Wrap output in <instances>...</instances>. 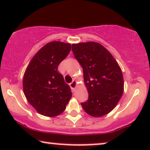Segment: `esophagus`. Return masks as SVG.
Listing matches in <instances>:
<instances>
[{
  "label": "esophagus",
  "mask_w": 150,
  "mask_h": 150,
  "mask_svg": "<svg viewBox=\"0 0 150 150\" xmlns=\"http://www.w3.org/2000/svg\"><path fill=\"white\" fill-rule=\"evenodd\" d=\"M69 86L70 87H71V88L72 89V91H75L76 87L77 86V82L76 81H73L69 84Z\"/></svg>",
  "instance_id": "obj_1"
}]
</instances>
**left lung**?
I'll list each match as a JSON object with an SVG mask.
<instances>
[{
	"instance_id": "8db88e82",
	"label": "left lung",
	"mask_w": 150,
	"mask_h": 150,
	"mask_svg": "<svg viewBox=\"0 0 150 150\" xmlns=\"http://www.w3.org/2000/svg\"><path fill=\"white\" fill-rule=\"evenodd\" d=\"M72 52L83 71L88 99L81 103L84 111L94 117L110 113L124 93L122 71L112 54L101 44L86 42L72 44Z\"/></svg>"
}]
</instances>
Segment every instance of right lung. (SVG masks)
I'll return each instance as SVG.
<instances>
[{
	"label": "right lung",
	"instance_id": "obj_1",
	"mask_svg": "<svg viewBox=\"0 0 150 150\" xmlns=\"http://www.w3.org/2000/svg\"><path fill=\"white\" fill-rule=\"evenodd\" d=\"M71 48V44L60 41L47 43L33 56L24 72V96L30 105L45 117L62 113L72 96L69 86L57 70Z\"/></svg>",
	"mask_w": 150,
	"mask_h": 150
}]
</instances>
